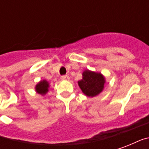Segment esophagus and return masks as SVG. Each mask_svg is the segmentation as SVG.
I'll use <instances>...</instances> for the list:
<instances>
[{
    "label": "esophagus",
    "mask_w": 149,
    "mask_h": 149,
    "mask_svg": "<svg viewBox=\"0 0 149 149\" xmlns=\"http://www.w3.org/2000/svg\"><path fill=\"white\" fill-rule=\"evenodd\" d=\"M62 80H68L69 79V77H68V75H64V76H62L61 77Z\"/></svg>",
    "instance_id": "34e87169"
}]
</instances>
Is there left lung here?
<instances>
[{
    "mask_svg": "<svg viewBox=\"0 0 149 149\" xmlns=\"http://www.w3.org/2000/svg\"><path fill=\"white\" fill-rule=\"evenodd\" d=\"M83 77L78 81L82 92L88 97H95L103 90L104 78L100 73L86 70L83 72Z\"/></svg>",
    "mask_w": 149,
    "mask_h": 149,
    "instance_id": "left-lung-1",
    "label": "left lung"
}]
</instances>
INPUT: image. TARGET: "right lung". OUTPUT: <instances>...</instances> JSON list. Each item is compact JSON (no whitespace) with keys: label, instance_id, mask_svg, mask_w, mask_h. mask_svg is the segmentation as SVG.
<instances>
[{"label":"right lung","instance_id":"1","mask_svg":"<svg viewBox=\"0 0 149 149\" xmlns=\"http://www.w3.org/2000/svg\"><path fill=\"white\" fill-rule=\"evenodd\" d=\"M48 88H49V83L46 81H42L40 82L39 84H37L36 86V91L40 94H45L48 92Z\"/></svg>","mask_w":149,"mask_h":149}]
</instances>
